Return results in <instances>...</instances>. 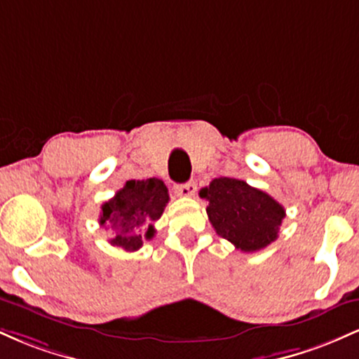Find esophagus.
I'll return each instance as SVG.
<instances>
[{"label": "esophagus", "instance_id": "obj_1", "mask_svg": "<svg viewBox=\"0 0 359 359\" xmlns=\"http://www.w3.org/2000/svg\"><path fill=\"white\" fill-rule=\"evenodd\" d=\"M196 191H197L196 182H185V184L174 185V192L180 197H191L196 194Z\"/></svg>", "mask_w": 359, "mask_h": 359}]
</instances>
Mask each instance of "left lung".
<instances>
[{"label": "left lung", "mask_w": 359, "mask_h": 359, "mask_svg": "<svg viewBox=\"0 0 359 359\" xmlns=\"http://www.w3.org/2000/svg\"><path fill=\"white\" fill-rule=\"evenodd\" d=\"M199 196L209 201L208 216L224 240L245 253L263 250L278 238L285 209L273 197L245 180L219 177Z\"/></svg>", "instance_id": "8db88e82"}]
</instances>
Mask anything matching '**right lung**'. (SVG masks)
<instances>
[{"mask_svg": "<svg viewBox=\"0 0 359 359\" xmlns=\"http://www.w3.org/2000/svg\"><path fill=\"white\" fill-rule=\"evenodd\" d=\"M168 203V191L160 179L128 180L113 199L101 205L100 224L111 229L109 243L126 251H137L145 238L155 234L154 222L160 219Z\"/></svg>", "mask_w": 359, "mask_h": 359, "instance_id": "right-lung-1", "label": "right lung"}]
</instances>
